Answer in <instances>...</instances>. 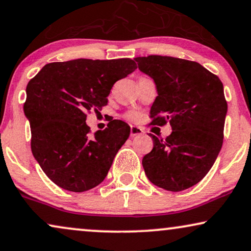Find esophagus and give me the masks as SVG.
I'll return each mask as SVG.
<instances>
[{"label": "esophagus", "mask_w": 251, "mask_h": 251, "mask_svg": "<svg viewBox=\"0 0 251 251\" xmlns=\"http://www.w3.org/2000/svg\"><path fill=\"white\" fill-rule=\"evenodd\" d=\"M145 131L139 126H131V136H138V135H142Z\"/></svg>", "instance_id": "1"}]
</instances>
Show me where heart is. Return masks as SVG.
<instances>
[{
    "label": "heart",
    "mask_w": 251,
    "mask_h": 251,
    "mask_svg": "<svg viewBox=\"0 0 251 251\" xmlns=\"http://www.w3.org/2000/svg\"><path fill=\"white\" fill-rule=\"evenodd\" d=\"M129 118L135 119L136 118V115H135V113H131V115H129Z\"/></svg>",
    "instance_id": "heart-1"
}]
</instances>
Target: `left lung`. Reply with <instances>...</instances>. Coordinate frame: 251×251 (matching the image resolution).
<instances>
[{"label":"left lung","instance_id":"8db88e82","mask_svg":"<svg viewBox=\"0 0 251 251\" xmlns=\"http://www.w3.org/2000/svg\"><path fill=\"white\" fill-rule=\"evenodd\" d=\"M135 62L156 85L152 124L169 122L172 127L164 140L149 134L153 148L142 159L146 176L163 189L185 190L204 178L222 149L227 113L223 82L187 59L151 55Z\"/></svg>","mask_w":251,"mask_h":251}]
</instances>
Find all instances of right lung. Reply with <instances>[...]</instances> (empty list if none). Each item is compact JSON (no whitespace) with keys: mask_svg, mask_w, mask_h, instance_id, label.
<instances>
[{"mask_svg":"<svg viewBox=\"0 0 251 251\" xmlns=\"http://www.w3.org/2000/svg\"><path fill=\"white\" fill-rule=\"evenodd\" d=\"M135 69L129 58H79L49 63L29 80L24 113L31 126L32 153L53 183L81 193L105 179L131 127L115 119L91 136L86 113L101 110L113 83Z\"/></svg>","mask_w":251,"mask_h":251,"instance_id":"add662e5","label":"right lung"}]
</instances>
